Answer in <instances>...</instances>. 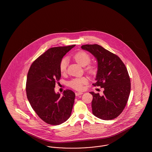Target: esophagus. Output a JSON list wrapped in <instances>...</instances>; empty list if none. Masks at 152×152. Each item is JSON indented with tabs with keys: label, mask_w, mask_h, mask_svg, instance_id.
<instances>
[{
	"label": "esophagus",
	"mask_w": 152,
	"mask_h": 152,
	"mask_svg": "<svg viewBox=\"0 0 152 152\" xmlns=\"http://www.w3.org/2000/svg\"><path fill=\"white\" fill-rule=\"evenodd\" d=\"M83 94V92H76L75 93V94H76V96H79V95H81V94Z\"/></svg>",
	"instance_id": "obj_1"
}]
</instances>
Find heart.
<instances>
[{"instance_id":"1","label":"heart","mask_w":152,"mask_h":152,"mask_svg":"<svg viewBox=\"0 0 152 152\" xmlns=\"http://www.w3.org/2000/svg\"><path fill=\"white\" fill-rule=\"evenodd\" d=\"M74 60L80 65L83 66H87L91 61V57L89 54L85 52H79L76 53L73 56ZM68 65V60L66 58H63L60 64V71L63 73L66 71ZM86 70L88 72L93 73L96 71V67L94 65H89L86 67ZM88 83V79L85 77L76 78L69 81V86L77 90H82L84 88V85Z\"/></svg>"}]
</instances>
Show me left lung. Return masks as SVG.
Here are the masks:
<instances>
[{
	"label": "left lung",
	"instance_id": "1",
	"mask_svg": "<svg viewBox=\"0 0 152 152\" xmlns=\"http://www.w3.org/2000/svg\"><path fill=\"white\" fill-rule=\"evenodd\" d=\"M92 54L97 61L94 86L104 88V94L91 92L93 96L92 113L102 120H113L120 115L128 102L130 80L126 68L120 58L98 44L81 46Z\"/></svg>",
	"mask_w": 152,
	"mask_h": 152
}]
</instances>
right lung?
<instances>
[{"instance_id": "1", "label": "right lung", "mask_w": 152, "mask_h": 152, "mask_svg": "<svg viewBox=\"0 0 152 152\" xmlns=\"http://www.w3.org/2000/svg\"><path fill=\"white\" fill-rule=\"evenodd\" d=\"M75 45L53 47L45 51L31 65L27 74L28 100L38 116L48 124L58 125L71 116L75 94L66 89L61 96L55 93L56 82L61 77L60 64Z\"/></svg>"}]
</instances>
